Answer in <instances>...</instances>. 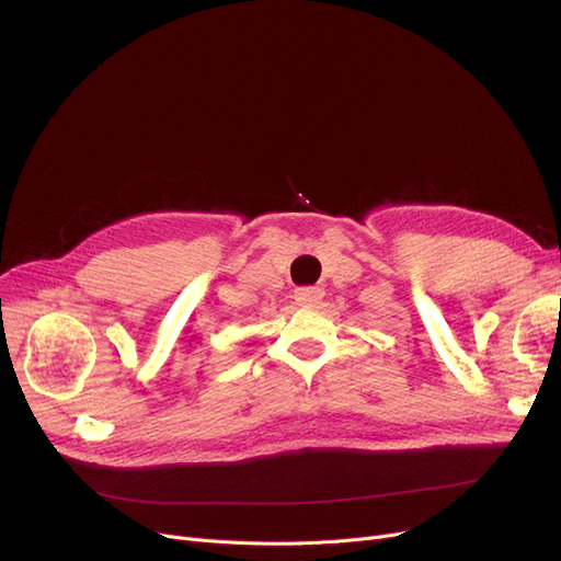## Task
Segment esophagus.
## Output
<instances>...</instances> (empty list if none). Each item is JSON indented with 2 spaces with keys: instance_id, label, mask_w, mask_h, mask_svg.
Returning <instances> with one entry per match:
<instances>
[{
  "instance_id": "1",
  "label": "esophagus",
  "mask_w": 561,
  "mask_h": 561,
  "mask_svg": "<svg viewBox=\"0 0 561 561\" xmlns=\"http://www.w3.org/2000/svg\"><path fill=\"white\" fill-rule=\"evenodd\" d=\"M322 296H325V290H322L320 286H302V288H296V293H293L296 302L307 305V307L318 305L322 300Z\"/></svg>"
}]
</instances>
